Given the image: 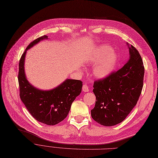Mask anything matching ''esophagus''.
<instances>
[{"mask_svg":"<svg viewBox=\"0 0 158 158\" xmlns=\"http://www.w3.org/2000/svg\"><path fill=\"white\" fill-rule=\"evenodd\" d=\"M82 90H83L84 92H88L89 89L86 84H84V85H83V87H82Z\"/></svg>","mask_w":158,"mask_h":158,"instance_id":"34e87169","label":"esophagus"}]
</instances>
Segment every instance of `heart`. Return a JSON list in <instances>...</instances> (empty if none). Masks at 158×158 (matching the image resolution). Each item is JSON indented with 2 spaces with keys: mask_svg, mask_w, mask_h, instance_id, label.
<instances>
[{
  "mask_svg": "<svg viewBox=\"0 0 158 158\" xmlns=\"http://www.w3.org/2000/svg\"><path fill=\"white\" fill-rule=\"evenodd\" d=\"M98 64L93 70V74L98 78H104L113 71L117 64L118 56L108 46H103L98 49L91 60L92 62Z\"/></svg>",
  "mask_w": 158,
  "mask_h": 158,
  "instance_id": "1",
  "label": "heart"
}]
</instances>
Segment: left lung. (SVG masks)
I'll return each instance as SVG.
<instances>
[{"mask_svg":"<svg viewBox=\"0 0 158 158\" xmlns=\"http://www.w3.org/2000/svg\"><path fill=\"white\" fill-rule=\"evenodd\" d=\"M129 59L121 69L94 82L93 119L103 126L122 122L136 106L143 86L145 68L138 51L129 46Z\"/></svg>","mask_w":158,"mask_h":158,"instance_id":"left-lung-1","label":"left lung"}]
</instances>
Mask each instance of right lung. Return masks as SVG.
Returning a JSON list of instances; mask_svg holds the SVG:
<instances>
[{"label":"right lung","instance_id":"right-lung-1","mask_svg":"<svg viewBox=\"0 0 158 158\" xmlns=\"http://www.w3.org/2000/svg\"><path fill=\"white\" fill-rule=\"evenodd\" d=\"M48 39V36L44 35L27 47L19 62L18 80L20 99L29 113L37 121L48 125H55L63 121L69 114L72 103L81 93L82 81L67 79L55 89L42 91L27 81L24 71L26 51L40 40Z\"/></svg>","mask_w":158,"mask_h":158}]
</instances>
